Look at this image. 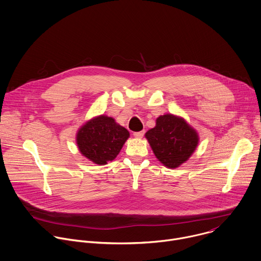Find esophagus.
<instances>
[{"instance_id":"34e87169","label":"esophagus","mask_w":261,"mask_h":261,"mask_svg":"<svg viewBox=\"0 0 261 261\" xmlns=\"http://www.w3.org/2000/svg\"><path fill=\"white\" fill-rule=\"evenodd\" d=\"M144 134H145V130H142V132H136V133H134V137H136V138H143Z\"/></svg>"}]
</instances>
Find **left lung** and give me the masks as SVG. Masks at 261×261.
I'll return each instance as SVG.
<instances>
[{"instance_id": "8db88e82", "label": "left lung", "mask_w": 261, "mask_h": 261, "mask_svg": "<svg viewBox=\"0 0 261 261\" xmlns=\"http://www.w3.org/2000/svg\"><path fill=\"white\" fill-rule=\"evenodd\" d=\"M146 138L158 160L166 167L176 168L187 161L198 145V135L182 118L166 114L156 119V126Z\"/></svg>"}]
</instances>
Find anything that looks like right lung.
<instances>
[{
	"mask_svg": "<svg viewBox=\"0 0 261 261\" xmlns=\"http://www.w3.org/2000/svg\"><path fill=\"white\" fill-rule=\"evenodd\" d=\"M129 137L126 128L111 117L101 115L88 121L77 133L76 143L81 153L96 164H107L120 152Z\"/></svg>",
	"mask_w": 261,
	"mask_h": 261,
	"instance_id": "obj_1",
	"label": "right lung"
}]
</instances>
